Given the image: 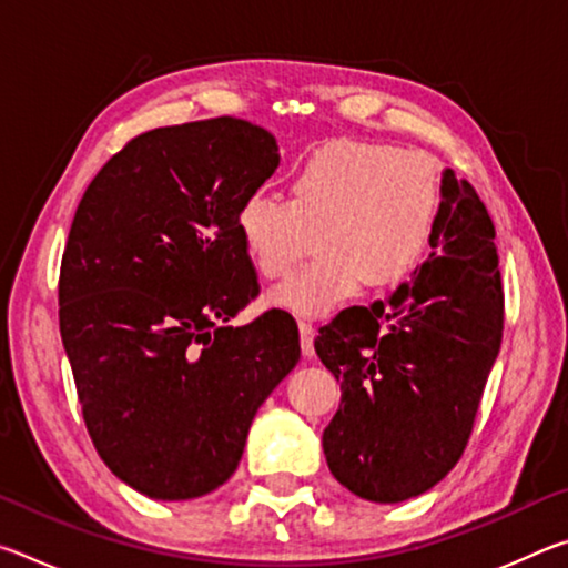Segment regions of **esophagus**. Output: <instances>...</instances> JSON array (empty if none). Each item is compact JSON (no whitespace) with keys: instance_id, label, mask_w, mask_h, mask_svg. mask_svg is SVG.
<instances>
[{"instance_id":"1","label":"esophagus","mask_w":568,"mask_h":568,"mask_svg":"<svg viewBox=\"0 0 568 568\" xmlns=\"http://www.w3.org/2000/svg\"><path fill=\"white\" fill-rule=\"evenodd\" d=\"M297 331H301V348L305 358L313 355V338H315V328L311 321H297Z\"/></svg>"}]
</instances>
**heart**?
<instances>
[{"label":"heart","instance_id":"b5f03b06","mask_svg":"<svg viewBox=\"0 0 568 568\" xmlns=\"http://www.w3.org/2000/svg\"><path fill=\"white\" fill-rule=\"evenodd\" d=\"M438 213V175L418 152L376 142L335 140L291 170V200L255 190L237 207L235 227L257 273L285 277L273 303L321 315L358 291L393 285L420 261Z\"/></svg>","mask_w":568,"mask_h":568}]
</instances>
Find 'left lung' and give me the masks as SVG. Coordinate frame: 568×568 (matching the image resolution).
I'll use <instances>...</instances> for the list:
<instances>
[{
  "label": "left lung",
  "instance_id": "left-lung-1",
  "mask_svg": "<svg viewBox=\"0 0 568 568\" xmlns=\"http://www.w3.org/2000/svg\"><path fill=\"white\" fill-rule=\"evenodd\" d=\"M494 237L474 185L444 170L428 261L386 301L348 307L315 338L341 381L323 454L365 501L426 494L464 454L504 335Z\"/></svg>",
  "mask_w": 568,
  "mask_h": 568
}]
</instances>
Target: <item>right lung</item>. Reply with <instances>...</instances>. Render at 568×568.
<instances>
[{"instance_id":"right-lung-1","label":"right lung","mask_w":568,"mask_h":568,"mask_svg":"<svg viewBox=\"0 0 568 568\" xmlns=\"http://www.w3.org/2000/svg\"><path fill=\"white\" fill-rule=\"evenodd\" d=\"M277 165L273 134L245 120L158 128L108 160L74 213L62 343L100 458L150 498L223 486L301 361L291 313L227 325L261 293L237 207Z\"/></svg>"}]
</instances>
